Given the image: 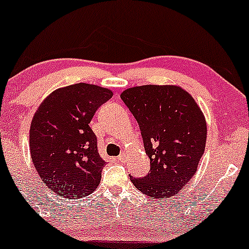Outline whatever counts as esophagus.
Wrapping results in <instances>:
<instances>
[{
  "label": "esophagus",
  "mask_w": 249,
  "mask_h": 249,
  "mask_svg": "<svg viewBox=\"0 0 249 249\" xmlns=\"http://www.w3.org/2000/svg\"><path fill=\"white\" fill-rule=\"evenodd\" d=\"M117 159H118V161H121V162H125V160H126V155H125V153H121Z\"/></svg>",
  "instance_id": "34e87169"
}]
</instances>
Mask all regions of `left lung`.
<instances>
[{"label": "left lung", "mask_w": 249, "mask_h": 249, "mask_svg": "<svg viewBox=\"0 0 249 249\" xmlns=\"http://www.w3.org/2000/svg\"><path fill=\"white\" fill-rule=\"evenodd\" d=\"M121 98L139 124L151 169L143 178L130 176L138 190L168 198L196 173L205 149L206 123L190 94L176 86H140Z\"/></svg>", "instance_id": "1"}]
</instances>
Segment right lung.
<instances>
[{
	"instance_id": "obj_1",
	"label": "right lung",
	"mask_w": 249,
	"mask_h": 249,
	"mask_svg": "<svg viewBox=\"0 0 249 249\" xmlns=\"http://www.w3.org/2000/svg\"><path fill=\"white\" fill-rule=\"evenodd\" d=\"M112 91L88 83L56 89L36 111L30 127L32 162L50 190L77 199L98 187L106 161L89 126Z\"/></svg>"
}]
</instances>
